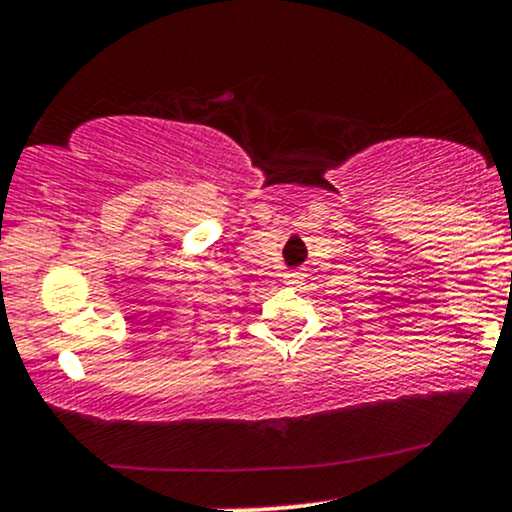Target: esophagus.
<instances>
[{
	"instance_id": "esophagus-1",
	"label": "esophagus",
	"mask_w": 512,
	"mask_h": 512,
	"mask_svg": "<svg viewBox=\"0 0 512 512\" xmlns=\"http://www.w3.org/2000/svg\"><path fill=\"white\" fill-rule=\"evenodd\" d=\"M286 283H288V286H300V283H303V274H300V272L286 274Z\"/></svg>"
}]
</instances>
